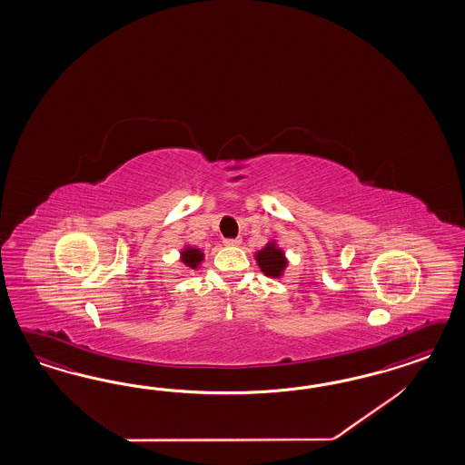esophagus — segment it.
I'll return each instance as SVG.
<instances>
[{
  "instance_id": "esophagus-1",
  "label": "esophagus",
  "mask_w": 465,
  "mask_h": 465,
  "mask_svg": "<svg viewBox=\"0 0 465 465\" xmlns=\"http://www.w3.org/2000/svg\"><path fill=\"white\" fill-rule=\"evenodd\" d=\"M239 237H237V239H225V245H239Z\"/></svg>"
}]
</instances>
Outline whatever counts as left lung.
<instances>
[{
    "instance_id": "8db88e82",
    "label": "left lung",
    "mask_w": 465,
    "mask_h": 465,
    "mask_svg": "<svg viewBox=\"0 0 465 465\" xmlns=\"http://www.w3.org/2000/svg\"><path fill=\"white\" fill-rule=\"evenodd\" d=\"M257 262L266 276H280L286 266L282 251L276 249L272 243H269L266 249L257 253Z\"/></svg>"
}]
</instances>
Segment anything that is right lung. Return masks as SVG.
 Wrapping results in <instances>:
<instances>
[{
  "label": "right lung",
  "mask_w": 465,
  "mask_h": 465,
  "mask_svg": "<svg viewBox=\"0 0 465 465\" xmlns=\"http://www.w3.org/2000/svg\"><path fill=\"white\" fill-rule=\"evenodd\" d=\"M183 255V264L193 269L197 268V264H199L201 259H203V252L197 251V249H187Z\"/></svg>",
  "instance_id": "add662e5"
}]
</instances>
